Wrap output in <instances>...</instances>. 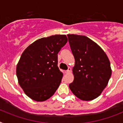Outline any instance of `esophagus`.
Instances as JSON below:
<instances>
[{
    "label": "esophagus",
    "instance_id": "obj_1",
    "mask_svg": "<svg viewBox=\"0 0 123 123\" xmlns=\"http://www.w3.org/2000/svg\"><path fill=\"white\" fill-rule=\"evenodd\" d=\"M71 70H72V69H71V68H68V69L67 70H66V71H65V72H66V74H68V73H70V72H71Z\"/></svg>",
    "mask_w": 123,
    "mask_h": 123
}]
</instances>
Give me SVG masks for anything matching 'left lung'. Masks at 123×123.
<instances>
[{
	"instance_id": "obj_1",
	"label": "left lung",
	"mask_w": 123,
	"mask_h": 123,
	"mask_svg": "<svg viewBox=\"0 0 123 123\" xmlns=\"http://www.w3.org/2000/svg\"><path fill=\"white\" fill-rule=\"evenodd\" d=\"M74 56V79L69 88L82 100L90 101L100 95L111 75L110 62L103 50L88 37L68 35Z\"/></svg>"
}]
</instances>
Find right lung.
<instances>
[{
    "label": "right lung",
    "mask_w": 123,
    "mask_h": 123,
    "mask_svg": "<svg viewBox=\"0 0 123 123\" xmlns=\"http://www.w3.org/2000/svg\"><path fill=\"white\" fill-rule=\"evenodd\" d=\"M67 42L66 35H53L36 40L22 53L17 76L20 87L32 100L45 101L59 87L63 74L57 66V54Z\"/></svg>",
    "instance_id": "add662e5"
}]
</instances>
